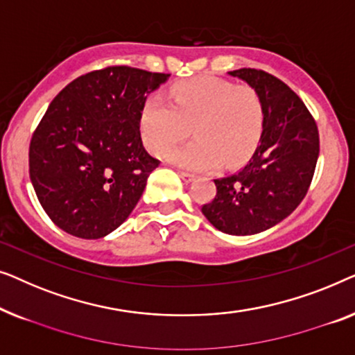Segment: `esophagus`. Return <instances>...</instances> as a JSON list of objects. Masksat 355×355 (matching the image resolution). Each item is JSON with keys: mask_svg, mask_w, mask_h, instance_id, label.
Masks as SVG:
<instances>
[{"mask_svg": "<svg viewBox=\"0 0 355 355\" xmlns=\"http://www.w3.org/2000/svg\"><path fill=\"white\" fill-rule=\"evenodd\" d=\"M178 175H180V178L183 180V182H187V183L193 182V180H194V173H191V172H184V171H180V172H178Z\"/></svg>", "mask_w": 355, "mask_h": 355, "instance_id": "1", "label": "esophagus"}]
</instances>
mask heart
<instances>
[{"mask_svg": "<svg viewBox=\"0 0 355 355\" xmlns=\"http://www.w3.org/2000/svg\"><path fill=\"white\" fill-rule=\"evenodd\" d=\"M172 103L153 94L141 111V130L157 156L191 133L196 139L172 149L178 166L209 171L222 164L239 166L256 149L263 130V101L248 83L233 85L216 77L182 80L171 88Z\"/></svg>", "mask_w": 355, "mask_h": 355, "instance_id": "1", "label": "heart"}]
</instances>
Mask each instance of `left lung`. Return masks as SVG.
<instances>
[{
	"label": "left lung",
	"instance_id": "obj_1",
	"mask_svg": "<svg viewBox=\"0 0 355 355\" xmlns=\"http://www.w3.org/2000/svg\"><path fill=\"white\" fill-rule=\"evenodd\" d=\"M251 85L263 101V130L256 153L233 175L214 180L217 194L201 211L223 233L268 230L296 209L311 187L320 138L315 119L286 83L261 69L228 72Z\"/></svg>",
	"mask_w": 355,
	"mask_h": 355
}]
</instances>
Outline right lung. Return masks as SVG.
<instances>
[{
    "mask_svg": "<svg viewBox=\"0 0 355 355\" xmlns=\"http://www.w3.org/2000/svg\"><path fill=\"white\" fill-rule=\"evenodd\" d=\"M171 73L109 66L72 80L30 139L28 168L48 217L72 236L98 239L121 227L159 167L139 123L148 94Z\"/></svg>",
    "mask_w": 355,
    "mask_h": 355,
    "instance_id": "add662e5",
    "label": "right lung"
}]
</instances>
